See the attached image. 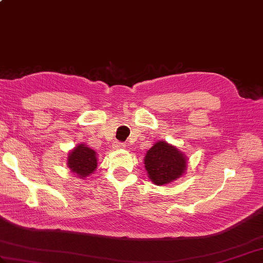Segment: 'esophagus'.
<instances>
[{
  "mask_svg": "<svg viewBox=\"0 0 263 263\" xmlns=\"http://www.w3.org/2000/svg\"><path fill=\"white\" fill-rule=\"evenodd\" d=\"M113 147H114V148H117V149H121V148H125V144L123 143V142H119V141H116V142H114Z\"/></svg>",
  "mask_w": 263,
  "mask_h": 263,
  "instance_id": "34e87169",
  "label": "esophagus"
}]
</instances>
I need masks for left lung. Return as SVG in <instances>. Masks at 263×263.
Masks as SVG:
<instances>
[{"mask_svg":"<svg viewBox=\"0 0 263 263\" xmlns=\"http://www.w3.org/2000/svg\"><path fill=\"white\" fill-rule=\"evenodd\" d=\"M185 155L175 146L157 141L144 157V167L150 180L156 185H164L181 177L186 170Z\"/></svg>","mask_w":263,"mask_h":263,"instance_id":"8db88e82","label":"left lung"}]
</instances>
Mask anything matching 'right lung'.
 <instances>
[{"label":"right lung","instance_id":"right-lung-1","mask_svg":"<svg viewBox=\"0 0 263 263\" xmlns=\"http://www.w3.org/2000/svg\"><path fill=\"white\" fill-rule=\"evenodd\" d=\"M68 167L73 174L83 180L97 168L96 152L85 143L78 144L68 156Z\"/></svg>","mask_w":263,"mask_h":263}]
</instances>
